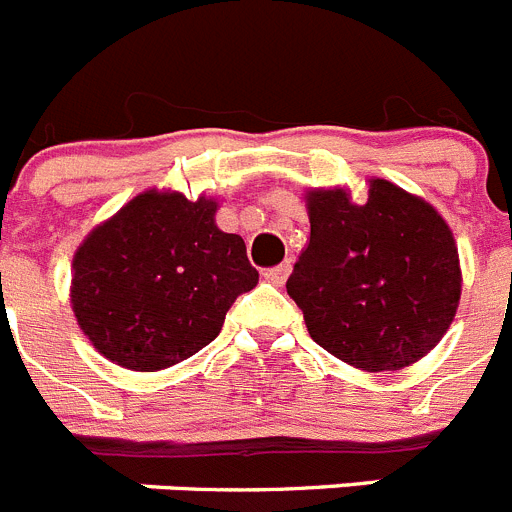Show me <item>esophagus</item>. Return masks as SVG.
<instances>
[{
	"instance_id": "1",
	"label": "esophagus",
	"mask_w": 512,
	"mask_h": 512,
	"mask_svg": "<svg viewBox=\"0 0 512 512\" xmlns=\"http://www.w3.org/2000/svg\"><path fill=\"white\" fill-rule=\"evenodd\" d=\"M289 271H292V264H289V261H284V264L271 266V269H266V271H264V277L269 279L271 284H279V287H282V284L287 282Z\"/></svg>"
}]
</instances>
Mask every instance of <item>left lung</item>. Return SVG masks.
Segmentation results:
<instances>
[{
	"label": "left lung",
	"instance_id": "obj_1",
	"mask_svg": "<svg viewBox=\"0 0 512 512\" xmlns=\"http://www.w3.org/2000/svg\"><path fill=\"white\" fill-rule=\"evenodd\" d=\"M310 243L287 295L312 341L364 372L423 359L449 330L461 297L459 251L431 205L384 179L354 205L346 189L307 194Z\"/></svg>",
	"mask_w": 512,
	"mask_h": 512
}]
</instances>
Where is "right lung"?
<instances>
[{
  "label": "right lung",
  "instance_id": "obj_1",
  "mask_svg": "<svg viewBox=\"0 0 512 512\" xmlns=\"http://www.w3.org/2000/svg\"><path fill=\"white\" fill-rule=\"evenodd\" d=\"M217 202L143 192L84 238L71 305L99 354L158 372L215 341L235 297L259 271L241 235L215 225Z\"/></svg>",
  "mask_w": 512,
  "mask_h": 512
}]
</instances>
